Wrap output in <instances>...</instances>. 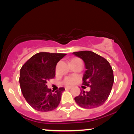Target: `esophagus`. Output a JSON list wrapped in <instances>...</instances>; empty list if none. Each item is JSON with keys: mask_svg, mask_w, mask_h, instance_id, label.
<instances>
[{"mask_svg": "<svg viewBox=\"0 0 134 134\" xmlns=\"http://www.w3.org/2000/svg\"><path fill=\"white\" fill-rule=\"evenodd\" d=\"M72 88V86H66L65 87V90H70V89Z\"/></svg>", "mask_w": 134, "mask_h": 134, "instance_id": "esophagus-1", "label": "esophagus"}]
</instances>
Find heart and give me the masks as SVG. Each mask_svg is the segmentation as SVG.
<instances>
[{"mask_svg": "<svg viewBox=\"0 0 134 134\" xmlns=\"http://www.w3.org/2000/svg\"><path fill=\"white\" fill-rule=\"evenodd\" d=\"M76 60H79V58H73V59L71 60V62L72 61ZM76 78L74 77L67 76L64 78V80H63L62 83L64 84H65V85H67V86L71 85V84H73V83H74L75 81H76Z\"/></svg>", "mask_w": 134, "mask_h": 134, "instance_id": "1", "label": "heart"}]
</instances>
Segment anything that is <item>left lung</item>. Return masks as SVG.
I'll list each match as a JSON object with an SVG mask.
<instances>
[{
	"instance_id": "obj_1",
	"label": "left lung",
	"mask_w": 134,
	"mask_h": 134,
	"mask_svg": "<svg viewBox=\"0 0 134 134\" xmlns=\"http://www.w3.org/2000/svg\"><path fill=\"white\" fill-rule=\"evenodd\" d=\"M82 58L86 70L82 77V85L90 87V91H81L75 101L83 108H94L102 105L110 95L114 82L112 67L107 59L91 51L73 52Z\"/></svg>"
}]
</instances>
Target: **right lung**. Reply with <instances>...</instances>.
Instances as JSON below:
<instances>
[{
    "label": "right lung",
    "instance_id": "1",
    "mask_svg": "<svg viewBox=\"0 0 134 134\" xmlns=\"http://www.w3.org/2000/svg\"><path fill=\"white\" fill-rule=\"evenodd\" d=\"M65 53L40 52L32 56L21 67L19 83L23 96L28 104L39 111H50L60 102L64 87L53 91L46 84L55 76L57 64Z\"/></svg>",
    "mask_w": 134,
    "mask_h": 134
}]
</instances>
